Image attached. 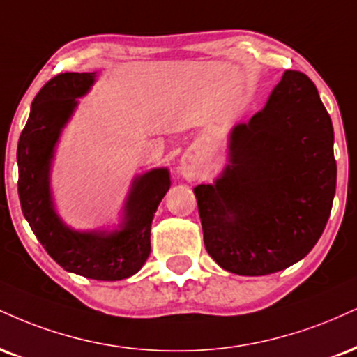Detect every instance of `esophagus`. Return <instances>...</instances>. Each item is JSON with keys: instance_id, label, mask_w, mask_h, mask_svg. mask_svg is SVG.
<instances>
[{"instance_id": "34e87169", "label": "esophagus", "mask_w": 357, "mask_h": 357, "mask_svg": "<svg viewBox=\"0 0 357 357\" xmlns=\"http://www.w3.org/2000/svg\"><path fill=\"white\" fill-rule=\"evenodd\" d=\"M179 171H181L183 178L188 179V181H195V179L199 178V169H197L196 165L190 160H183L181 165H179Z\"/></svg>"}]
</instances>
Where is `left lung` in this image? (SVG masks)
Returning <instances> with one entry per match:
<instances>
[{"label":"left lung","mask_w":357,"mask_h":357,"mask_svg":"<svg viewBox=\"0 0 357 357\" xmlns=\"http://www.w3.org/2000/svg\"><path fill=\"white\" fill-rule=\"evenodd\" d=\"M333 146L314 83L286 71L264 108L233 126L221 174L195 188L208 255L239 276L282 271L307 256L333 208Z\"/></svg>","instance_id":"obj_1"}]
</instances>
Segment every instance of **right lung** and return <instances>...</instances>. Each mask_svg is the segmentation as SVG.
Returning a JSON list of instances; mask_svg holds the SVG:
<instances>
[{
    "label": "right lung",
    "instance_id": "right-lung-1",
    "mask_svg": "<svg viewBox=\"0 0 357 357\" xmlns=\"http://www.w3.org/2000/svg\"><path fill=\"white\" fill-rule=\"evenodd\" d=\"M94 81L96 73H64L36 94L18 141V195L34 236L64 271L121 281L139 271L151 252V222L171 179L167 167L137 174L113 229L79 231L61 220L51 191V165L78 98L89 93Z\"/></svg>",
    "mask_w": 357,
    "mask_h": 357
}]
</instances>
